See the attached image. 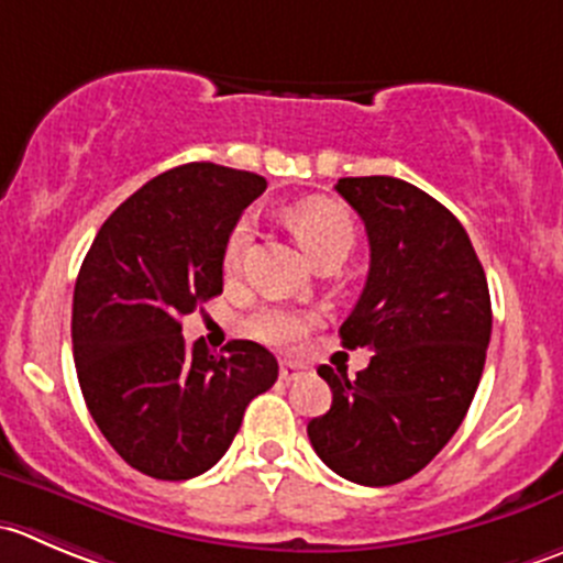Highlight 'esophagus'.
<instances>
[{"label": "esophagus", "mask_w": 563, "mask_h": 563, "mask_svg": "<svg viewBox=\"0 0 563 563\" xmlns=\"http://www.w3.org/2000/svg\"><path fill=\"white\" fill-rule=\"evenodd\" d=\"M302 374H308V365L291 363V360H283L280 363V379L283 382H294V379H299Z\"/></svg>", "instance_id": "34e87169"}]
</instances>
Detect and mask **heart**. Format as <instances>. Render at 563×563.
Segmentation results:
<instances>
[{
	"label": "heart",
	"mask_w": 563,
	"mask_h": 563,
	"mask_svg": "<svg viewBox=\"0 0 563 563\" xmlns=\"http://www.w3.org/2000/svg\"><path fill=\"white\" fill-rule=\"evenodd\" d=\"M288 222H291L294 233L299 242L305 244L316 264L332 255H343L352 250L354 244V220L343 206L332 203V200H305V203L294 206L288 211ZM255 228L250 220H242L231 231L225 242V255H222V266L225 275H239L244 266L247 250L253 244ZM316 324V316L308 310H288V308H266L250 319V330L258 335L261 341L272 343V346H297L310 327Z\"/></svg>",
	"instance_id": "heart-1"
}]
</instances>
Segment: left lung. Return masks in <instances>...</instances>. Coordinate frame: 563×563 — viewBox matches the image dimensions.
<instances>
[{
  "label": "left lung",
  "mask_w": 563,
  "mask_h": 563,
  "mask_svg": "<svg viewBox=\"0 0 563 563\" xmlns=\"http://www.w3.org/2000/svg\"><path fill=\"white\" fill-rule=\"evenodd\" d=\"M365 222L368 280L341 324L368 368L321 365L332 407L308 423L319 460L346 482L387 487L445 449L476 396L493 332L484 266L462 222L423 189L390 176L341 178Z\"/></svg>",
  "instance_id": "obj_1"
}]
</instances>
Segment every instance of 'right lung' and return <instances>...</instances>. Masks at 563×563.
<instances>
[{
	"label": "right lung",
	"mask_w": 563,
	"mask_h": 563,
	"mask_svg": "<svg viewBox=\"0 0 563 563\" xmlns=\"http://www.w3.org/2000/svg\"><path fill=\"white\" fill-rule=\"evenodd\" d=\"M266 178L192 162L109 214L74 288V363L96 427L134 471L187 482L225 456L244 409L277 379L255 341L211 354L181 319L222 294V255Z\"/></svg>",
	"instance_id": "add662e5"
}]
</instances>
